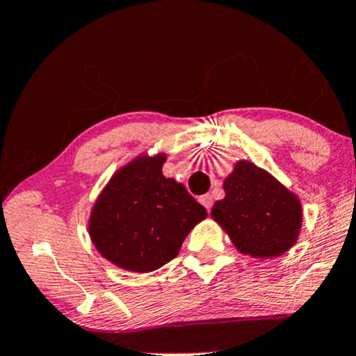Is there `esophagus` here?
<instances>
[{
  "instance_id": "1",
  "label": "esophagus",
  "mask_w": 356,
  "mask_h": 356,
  "mask_svg": "<svg viewBox=\"0 0 356 356\" xmlns=\"http://www.w3.org/2000/svg\"><path fill=\"white\" fill-rule=\"evenodd\" d=\"M200 204L204 205L205 209H207V211H211L212 209V204H213V199H212V195L211 194H205V195H202L200 197Z\"/></svg>"
}]
</instances>
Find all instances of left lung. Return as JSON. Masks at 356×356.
I'll list each match as a JSON object with an SVG mask.
<instances>
[{
    "mask_svg": "<svg viewBox=\"0 0 356 356\" xmlns=\"http://www.w3.org/2000/svg\"><path fill=\"white\" fill-rule=\"evenodd\" d=\"M224 191L225 197L213 204L211 216L238 252L268 259L282 255L297 242L300 200L270 174L241 161L225 179Z\"/></svg>",
    "mask_w": 356,
    "mask_h": 356,
    "instance_id": "8db88e82",
    "label": "left lung"
}]
</instances>
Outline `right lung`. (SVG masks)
I'll return each mask as SVG.
<instances>
[{"label":"right lung","instance_id":"1","mask_svg":"<svg viewBox=\"0 0 356 356\" xmlns=\"http://www.w3.org/2000/svg\"><path fill=\"white\" fill-rule=\"evenodd\" d=\"M165 156L139 157L111 179L92 209L89 234L104 259L132 272H152L170 262L204 205L182 184L162 175Z\"/></svg>","mask_w":356,"mask_h":356}]
</instances>
